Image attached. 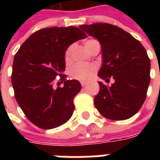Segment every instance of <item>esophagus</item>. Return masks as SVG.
Returning <instances> with one entry per match:
<instances>
[{
    "label": "esophagus",
    "instance_id": "esophagus-1",
    "mask_svg": "<svg viewBox=\"0 0 160 160\" xmlns=\"http://www.w3.org/2000/svg\"><path fill=\"white\" fill-rule=\"evenodd\" d=\"M80 84H81V85H82V87H85V85H86V82H85V81H81Z\"/></svg>",
    "mask_w": 160,
    "mask_h": 160
}]
</instances>
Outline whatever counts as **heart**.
<instances>
[{
    "label": "heart",
    "instance_id": "1",
    "mask_svg": "<svg viewBox=\"0 0 160 160\" xmlns=\"http://www.w3.org/2000/svg\"><path fill=\"white\" fill-rule=\"evenodd\" d=\"M96 41L95 40H89L85 43V49L89 51L92 44ZM73 46H70L66 49L65 52V60L66 62H69L70 60V56L72 54ZM96 70V65L93 64H77L75 65L70 69V76L75 80H80V81H86L90 80L92 77L94 73Z\"/></svg>",
    "mask_w": 160,
    "mask_h": 160
}]
</instances>
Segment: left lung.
Returning <instances> with one entry per match:
<instances>
[{"label":"left lung","mask_w":160,"mask_h":160,"mask_svg":"<svg viewBox=\"0 0 160 160\" xmlns=\"http://www.w3.org/2000/svg\"><path fill=\"white\" fill-rule=\"evenodd\" d=\"M88 35L100 41L103 65L98 76L111 86L99 82L100 92L95 106L111 120L129 119L139 111L146 98L150 82V60L138 40L118 26L107 23L81 25Z\"/></svg>","instance_id":"obj_1"}]
</instances>
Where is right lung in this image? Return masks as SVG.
Instances as JSON below:
<instances>
[{
	"label": "right lung",
	"instance_id": "obj_1",
	"mask_svg": "<svg viewBox=\"0 0 160 160\" xmlns=\"http://www.w3.org/2000/svg\"><path fill=\"white\" fill-rule=\"evenodd\" d=\"M86 36L75 26L41 29L15 55L11 74L15 97L27 119L39 128L54 129L72 116L73 100L81 85L76 80L65 79V52L71 44ZM57 76L64 86L55 90L53 81Z\"/></svg>",
	"mask_w": 160,
	"mask_h": 160
}]
</instances>
